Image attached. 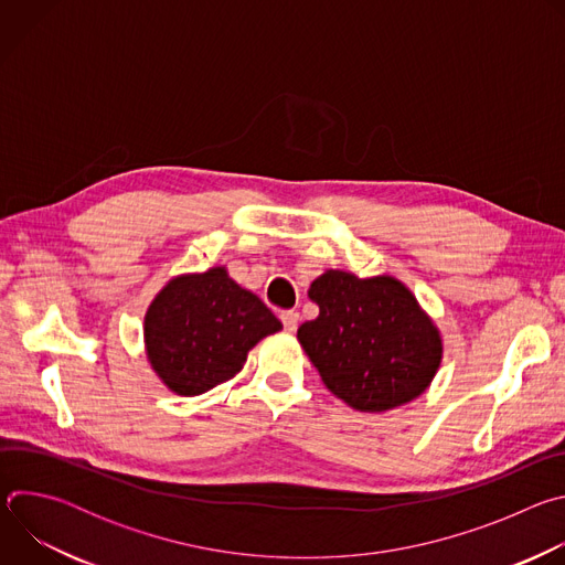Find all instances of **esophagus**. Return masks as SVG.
<instances>
[{
	"mask_svg": "<svg viewBox=\"0 0 565 565\" xmlns=\"http://www.w3.org/2000/svg\"><path fill=\"white\" fill-rule=\"evenodd\" d=\"M281 324H284V329H286L288 333H295V331H297V324H299V312H295V310L281 312Z\"/></svg>",
	"mask_w": 565,
	"mask_h": 565,
	"instance_id": "obj_1",
	"label": "esophagus"
}]
</instances>
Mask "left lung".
<instances>
[{
	"mask_svg": "<svg viewBox=\"0 0 565 565\" xmlns=\"http://www.w3.org/2000/svg\"><path fill=\"white\" fill-rule=\"evenodd\" d=\"M319 315L297 340L327 388L362 414L423 395L443 362V335L416 295L391 275L321 273L308 288Z\"/></svg>",
	"mask_w": 565,
	"mask_h": 565,
	"instance_id": "8db88e82",
	"label": "left lung"
}]
</instances>
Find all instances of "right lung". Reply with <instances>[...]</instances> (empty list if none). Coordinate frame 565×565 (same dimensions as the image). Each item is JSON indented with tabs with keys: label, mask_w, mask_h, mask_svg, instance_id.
I'll use <instances>...</instances> for the list:
<instances>
[{
	"label": "right lung",
	"mask_w": 565,
	"mask_h": 565,
	"mask_svg": "<svg viewBox=\"0 0 565 565\" xmlns=\"http://www.w3.org/2000/svg\"><path fill=\"white\" fill-rule=\"evenodd\" d=\"M281 321L225 266L170 279L145 312V351L153 373L177 395H201L232 380L248 351L281 331Z\"/></svg>",
	"instance_id": "add662e5"
}]
</instances>
